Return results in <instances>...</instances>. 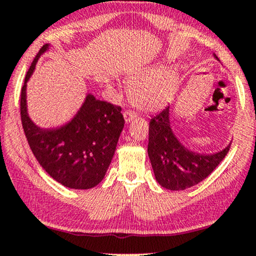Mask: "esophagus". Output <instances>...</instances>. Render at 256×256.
Returning <instances> with one entry per match:
<instances>
[{"mask_svg":"<svg viewBox=\"0 0 256 256\" xmlns=\"http://www.w3.org/2000/svg\"><path fill=\"white\" fill-rule=\"evenodd\" d=\"M122 114H124L125 122H131L136 117H137V114H136L134 112H131V111H125Z\"/></svg>","mask_w":256,"mask_h":256,"instance_id":"1","label":"esophagus"}]
</instances>
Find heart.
Returning <instances> with one entry per match:
<instances>
[{"label": "heart", "instance_id": "1", "mask_svg": "<svg viewBox=\"0 0 256 256\" xmlns=\"http://www.w3.org/2000/svg\"><path fill=\"white\" fill-rule=\"evenodd\" d=\"M130 78H136L132 76ZM179 88V78L162 66H153L128 83V100L144 112H156L172 103Z\"/></svg>", "mask_w": 256, "mask_h": 256}]
</instances>
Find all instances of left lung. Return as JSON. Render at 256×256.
I'll use <instances>...</instances> for the list:
<instances>
[{
  "label": "left lung",
  "mask_w": 256,
  "mask_h": 256,
  "mask_svg": "<svg viewBox=\"0 0 256 256\" xmlns=\"http://www.w3.org/2000/svg\"><path fill=\"white\" fill-rule=\"evenodd\" d=\"M230 146L213 153L187 148L172 130L170 106L150 122L148 158L156 182L166 190H182L202 182L224 158Z\"/></svg>",
  "instance_id": "8db88e82"
}]
</instances>
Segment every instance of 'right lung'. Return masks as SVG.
<instances>
[{"mask_svg": "<svg viewBox=\"0 0 256 256\" xmlns=\"http://www.w3.org/2000/svg\"><path fill=\"white\" fill-rule=\"evenodd\" d=\"M50 44L40 48L26 72L21 91V119L29 146L40 165L68 188L88 190L106 174L124 128L122 108L86 94L69 122L54 128H40L30 118L26 86L36 64Z\"/></svg>", "mask_w": 256, "mask_h": 256, "instance_id": "right-lung-1", "label": "right lung"}]
</instances>
